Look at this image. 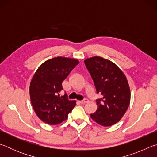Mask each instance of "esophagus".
Masks as SVG:
<instances>
[{
    "label": "esophagus",
    "instance_id": "34e87169",
    "mask_svg": "<svg viewBox=\"0 0 157 157\" xmlns=\"http://www.w3.org/2000/svg\"><path fill=\"white\" fill-rule=\"evenodd\" d=\"M79 102L82 103V104H85V103L89 102V100H88V99H86V98H84V99L83 100L79 101Z\"/></svg>",
    "mask_w": 157,
    "mask_h": 157
}]
</instances>
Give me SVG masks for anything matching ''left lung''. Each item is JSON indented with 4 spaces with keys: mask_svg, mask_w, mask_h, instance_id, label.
<instances>
[{
    "mask_svg": "<svg viewBox=\"0 0 157 157\" xmlns=\"http://www.w3.org/2000/svg\"><path fill=\"white\" fill-rule=\"evenodd\" d=\"M101 98L96 100L98 109L91 118L100 125L111 126L121 120L130 102V89L124 74L115 63L100 57L84 60Z\"/></svg>",
    "mask_w": 157,
    "mask_h": 157,
    "instance_id": "left-lung-1",
    "label": "left lung"
}]
</instances>
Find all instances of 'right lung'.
Wrapping results in <instances>:
<instances>
[{
  "label": "right lung",
  "mask_w": 157,
  "mask_h": 157,
  "mask_svg": "<svg viewBox=\"0 0 157 157\" xmlns=\"http://www.w3.org/2000/svg\"><path fill=\"white\" fill-rule=\"evenodd\" d=\"M79 61L57 57L47 60L37 69L32 79L30 95L34 111L44 123L57 124L66 120L76 105L66 94L61 95L62 82Z\"/></svg>",
  "instance_id": "obj_1"
}]
</instances>
